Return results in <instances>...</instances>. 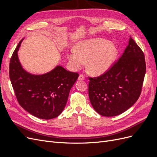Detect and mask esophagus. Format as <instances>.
Returning <instances> with one entry per match:
<instances>
[{"mask_svg": "<svg viewBox=\"0 0 157 157\" xmlns=\"http://www.w3.org/2000/svg\"><path fill=\"white\" fill-rule=\"evenodd\" d=\"M84 79V77H83V75H80L78 78V80H83Z\"/></svg>", "mask_w": 157, "mask_h": 157, "instance_id": "obj_1", "label": "esophagus"}]
</instances>
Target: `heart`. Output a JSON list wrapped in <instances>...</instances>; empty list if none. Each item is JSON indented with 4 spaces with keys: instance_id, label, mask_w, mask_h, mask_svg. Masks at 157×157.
Listing matches in <instances>:
<instances>
[{
    "instance_id": "obj_1",
    "label": "heart",
    "mask_w": 157,
    "mask_h": 157,
    "mask_svg": "<svg viewBox=\"0 0 157 157\" xmlns=\"http://www.w3.org/2000/svg\"><path fill=\"white\" fill-rule=\"evenodd\" d=\"M118 55V50L109 40L95 38L84 40L67 54L71 67L80 69L88 61V70L94 75H101L110 69Z\"/></svg>"
}]
</instances>
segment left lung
Segmentation results:
<instances>
[{
	"label": "left lung",
	"mask_w": 157,
	"mask_h": 157,
	"mask_svg": "<svg viewBox=\"0 0 157 157\" xmlns=\"http://www.w3.org/2000/svg\"><path fill=\"white\" fill-rule=\"evenodd\" d=\"M146 72L144 52L130 38L124 53L105 73L89 78L90 103L99 115L117 116L138 99Z\"/></svg>",
	"instance_id": "left-lung-1"
}]
</instances>
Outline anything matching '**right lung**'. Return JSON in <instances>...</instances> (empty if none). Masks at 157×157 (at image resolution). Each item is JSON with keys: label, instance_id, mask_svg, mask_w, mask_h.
Here are the masks:
<instances>
[{"label": "right lung", "instance_id": "obj_1", "mask_svg": "<svg viewBox=\"0 0 157 157\" xmlns=\"http://www.w3.org/2000/svg\"><path fill=\"white\" fill-rule=\"evenodd\" d=\"M22 39L12 56L10 79L20 105L32 115L52 119L62 113L70 90L78 77L62 66L42 75H33L23 68L17 55Z\"/></svg>", "mask_w": 157, "mask_h": 157}]
</instances>
